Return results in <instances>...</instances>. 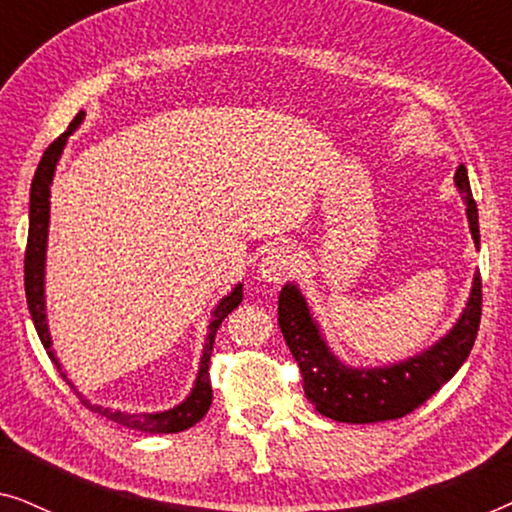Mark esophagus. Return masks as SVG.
Listing matches in <instances>:
<instances>
[{"label": "esophagus", "mask_w": 512, "mask_h": 512, "mask_svg": "<svg viewBox=\"0 0 512 512\" xmlns=\"http://www.w3.org/2000/svg\"><path fill=\"white\" fill-rule=\"evenodd\" d=\"M296 254L291 247H272L258 263V275L268 284H282L296 270Z\"/></svg>", "instance_id": "esophagus-1"}]
</instances>
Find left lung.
Wrapping results in <instances>:
<instances>
[{
	"instance_id": "1",
	"label": "left lung",
	"mask_w": 512,
	"mask_h": 512,
	"mask_svg": "<svg viewBox=\"0 0 512 512\" xmlns=\"http://www.w3.org/2000/svg\"><path fill=\"white\" fill-rule=\"evenodd\" d=\"M454 184L466 200V216L473 240L480 244L478 207H475L464 165L457 167ZM277 310L279 328L303 375L305 396L319 415L347 424L387 422V419L410 415L426 398L436 394L468 359L480 328L482 282L478 272L473 277V289L464 312L450 333L443 335L436 345L424 349L422 354L382 368L345 366L328 349L296 284H284V289L279 291Z\"/></svg>"
}]
</instances>
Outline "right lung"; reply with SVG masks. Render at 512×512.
<instances>
[{"mask_svg": "<svg viewBox=\"0 0 512 512\" xmlns=\"http://www.w3.org/2000/svg\"><path fill=\"white\" fill-rule=\"evenodd\" d=\"M83 118H86V111H79L74 116V121L69 123L67 132L55 139V142L48 146L44 151V158L39 160L37 172H34L32 179V188H30V233H27V249H25V296H27V307H30L34 328H37L39 340L44 349L51 356V361L58 366L60 375L62 373L58 356L53 352V340L51 333H48V324H46V296H44V275H46V242H48V219H51V184H53V174H55V165L62 156V149H65L67 137L79 128ZM242 303V284H237L228 296L221 298V303L214 307L212 312V321H209V333H207V342L202 347V356H200V370L198 377H195V384L184 401L179 405H174L170 410L163 412H139V415H130V412H121V410H109L102 408V405H86L90 410L100 412L102 417L111 419V422L128 426V429L135 431H144V433H179L191 429L193 424H198L202 417L207 415L209 405H212V384H209V356H212V347H214V335L219 331L221 321L228 317L230 312L235 310L237 305ZM69 382V380H67ZM72 384V382H69Z\"/></svg>", "mask_w": 512, "mask_h": 512, "instance_id": "add662e5", "label": "right lung"}]
</instances>
